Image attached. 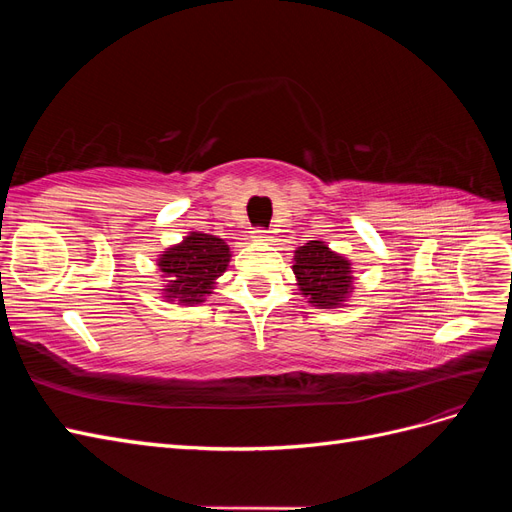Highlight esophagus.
<instances>
[{
	"mask_svg": "<svg viewBox=\"0 0 512 512\" xmlns=\"http://www.w3.org/2000/svg\"><path fill=\"white\" fill-rule=\"evenodd\" d=\"M271 237H269V230H265V228H256V230H252V241H256V243H265V241H269Z\"/></svg>",
	"mask_w": 512,
	"mask_h": 512,
	"instance_id": "1",
	"label": "esophagus"
}]
</instances>
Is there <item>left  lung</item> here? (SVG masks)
<instances>
[{"mask_svg":"<svg viewBox=\"0 0 512 512\" xmlns=\"http://www.w3.org/2000/svg\"><path fill=\"white\" fill-rule=\"evenodd\" d=\"M294 277L307 303L318 309L346 307L354 290L352 262L324 241H309L294 250Z\"/></svg>","mask_w":512,"mask_h":512,"instance_id":"1","label":"left lung"}]
</instances>
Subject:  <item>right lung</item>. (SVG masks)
Returning a JSON list of instances; mask_svg holds the SVG:
<instances>
[{"instance_id":"add662e5","label":"right lung","mask_w":512,"mask_h":512,"mask_svg":"<svg viewBox=\"0 0 512 512\" xmlns=\"http://www.w3.org/2000/svg\"><path fill=\"white\" fill-rule=\"evenodd\" d=\"M230 247L224 239L205 232H190L181 243L166 247L158 258L164 286L162 297L177 305L205 303L218 277L228 269Z\"/></svg>"}]
</instances>
